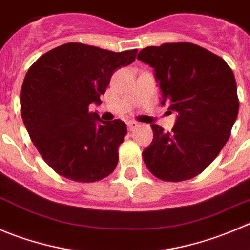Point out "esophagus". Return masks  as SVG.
<instances>
[{"instance_id":"obj_1","label":"esophagus","mask_w":250,"mask_h":250,"mask_svg":"<svg viewBox=\"0 0 250 250\" xmlns=\"http://www.w3.org/2000/svg\"><path fill=\"white\" fill-rule=\"evenodd\" d=\"M127 125H128V129L133 130V129H134V128H137L138 125H139V123L135 122V121H129V122L127 123Z\"/></svg>"}]
</instances>
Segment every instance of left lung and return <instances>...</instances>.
Wrapping results in <instances>:
<instances>
[{
    "mask_svg": "<svg viewBox=\"0 0 250 250\" xmlns=\"http://www.w3.org/2000/svg\"><path fill=\"white\" fill-rule=\"evenodd\" d=\"M137 60L154 68L161 105L177 113L171 132L152 123L145 165L162 181L181 182L204 171L225 146L238 115L233 72L219 56L190 42L149 46Z\"/></svg>",
    "mask_w": 250,
    "mask_h": 250,
    "instance_id": "1",
    "label": "left lung"
}]
</instances>
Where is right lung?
<instances>
[{
  "instance_id": "1",
  "label": "right lung",
  "mask_w": 250,
  "mask_h": 250,
  "mask_svg": "<svg viewBox=\"0 0 250 250\" xmlns=\"http://www.w3.org/2000/svg\"><path fill=\"white\" fill-rule=\"evenodd\" d=\"M137 52L69 42L29 68L21 90V118L38 151L58 174L95 182L116 168L127 125L100 120L89 106L100 105L112 74L134 62Z\"/></svg>"
}]
</instances>
